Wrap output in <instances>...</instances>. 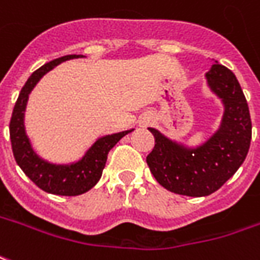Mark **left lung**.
Returning <instances> with one entry per match:
<instances>
[{
	"label": "left lung",
	"instance_id": "8db88e82",
	"mask_svg": "<svg viewBox=\"0 0 260 260\" xmlns=\"http://www.w3.org/2000/svg\"><path fill=\"white\" fill-rule=\"evenodd\" d=\"M206 77L222 100L225 112L219 129L204 145L184 148L149 128L155 148L146 163L153 177L169 191L190 197L210 196L231 179L244 163L252 139L249 107L235 74L215 63Z\"/></svg>",
	"mask_w": 260,
	"mask_h": 260
}]
</instances>
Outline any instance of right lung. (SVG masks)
Here are the masks:
<instances>
[{
	"instance_id": "obj_1",
	"label": "right lung",
	"mask_w": 260,
	"mask_h": 260,
	"mask_svg": "<svg viewBox=\"0 0 260 260\" xmlns=\"http://www.w3.org/2000/svg\"><path fill=\"white\" fill-rule=\"evenodd\" d=\"M77 57H83V56L67 54V56L49 61L30 74V77L19 92V97L16 100L10 122L12 153L18 166L22 169L23 173L39 188L46 193L56 194V196H80L92 188L103 174L108 152L115 146V143L122 136L132 132V129L124 131V132L100 138L99 141L87 150L86 156L73 165L48 163V161L42 160L34 152V149L30 148L28 136L25 134V125H23V114H25L29 94L36 86V83L54 66L60 64L61 61L77 59Z\"/></svg>"
}]
</instances>
